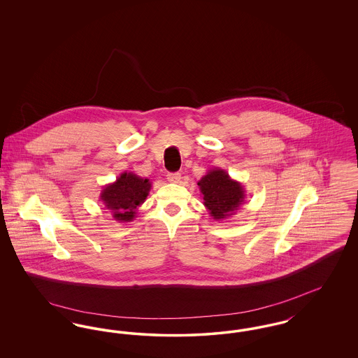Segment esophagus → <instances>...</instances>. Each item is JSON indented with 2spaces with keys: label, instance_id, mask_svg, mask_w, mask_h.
<instances>
[{
  "label": "esophagus",
  "instance_id": "obj_1",
  "mask_svg": "<svg viewBox=\"0 0 358 358\" xmlns=\"http://www.w3.org/2000/svg\"><path fill=\"white\" fill-rule=\"evenodd\" d=\"M166 177H168V181L173 182V184H177L181 180V174L180 173H168Z\"/></svg>",
  "mask_w": 358,
  "mask_h": 358
}]
</instances>
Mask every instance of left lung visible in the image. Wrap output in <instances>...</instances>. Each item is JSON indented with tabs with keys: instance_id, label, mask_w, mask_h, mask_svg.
Returning a JSON list of instances; mask_svg holds the SVG:
<instances>
[{
	"instance_id": "left-lung-1",
	"label": "left lung",
	"mask_w": 358,
	"mask_h": 358,
	"mask_svg": "<svg viewBox=\"0 0 358 358\" xmlns=\"http://www.w3.org/2000/svg\"><path fill=\"white\" fill-rule=\"evenodd\" d=\"M205 208L213 220L222 222L236 215L245 200V189L220 168L206 171L197 182Z\"/></svg>"
}]
</instances>
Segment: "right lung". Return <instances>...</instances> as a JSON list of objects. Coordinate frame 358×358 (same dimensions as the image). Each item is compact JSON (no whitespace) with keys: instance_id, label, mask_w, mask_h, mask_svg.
<instances>
[{"instance_id":"right-lung-1","label":"right lung","mask_w":358,"mask_h":358,"mask_svg":"<svg viewBox=\"0 0 358 358\" xmlns=\"http://www.w3.org/2000/svg\"><path fill=\"white\" fill-rule=\"evenodd\" d=\"M150 189L149 178H142L133 171H123L114 182L103 187L99 200L115 222H130L136 219V210L148 199Z\"/></svg>"}]
</instances>
